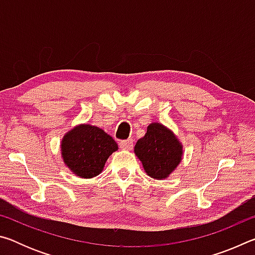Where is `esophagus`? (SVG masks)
I'll return each mask as SVG.
<instances>
[{
    "label": "esophagus",
    "mask_w": 255,
    "mask_h": 255,
    "mask_svg": "<svg viewBox=\"0 0 255 255\" xmlns=\"http://www.w3.org/2000/svg\"><path fill=\"white\" fill-rule=\"evenodd\" d=\"M119 146L122 148L125 149H131L133 143H132V139H126V140H120L119 141Z\"/></svg>",
    "instance_id": "34e87169"
}]
</instances>
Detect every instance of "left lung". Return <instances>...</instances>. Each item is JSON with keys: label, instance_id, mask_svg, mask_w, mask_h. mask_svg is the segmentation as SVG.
I'll return each mask as SVG.
<instances>
[{"label": "left lung", "instance_id": "left-lung-1", "mask_svg": "<svg viewBox=\"0 0 255 255\" xmlns=\"http://www.w3.org/2000/svg\"><path fill=\"white\" fill-rule=\"evenodd\" d=\"M135 154L145 172L153 179H164L181 162L182 146L173 132L158 123L150 124L147 132L135 145Z\"/></svg>", "mask_w": 255, "mask_h": 255}]
</instances>
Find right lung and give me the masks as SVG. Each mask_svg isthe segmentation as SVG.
<instances>
[{
  "label": "right lung",
  "mask_w": 255,
  "mask_h": 255,
  "mask_svg": "<svg viewBox=\"0 0 255 255\" xmlns=\"http://www.w3.org/2000/svg\"><path fill=\"white\" fill-rule=\"evenodd\" d=\"M117 149L118 145L114 138L90 125L74 128L62 141L64 162L82 178L100 174L108 157Z\"/></svg>",
  "instance_id": "add662e5"
}]
</instances>
